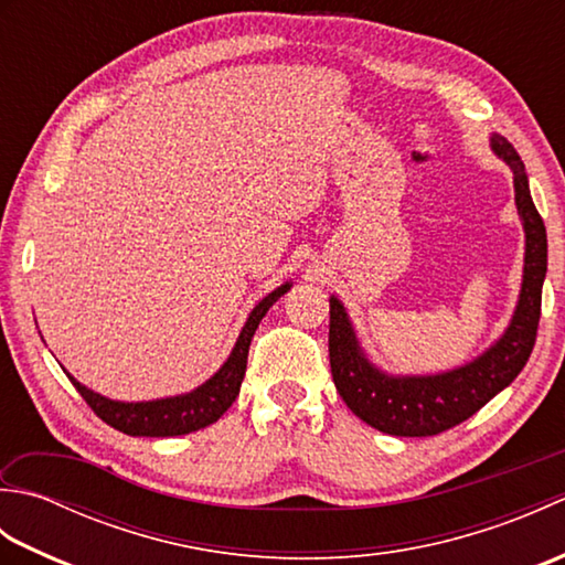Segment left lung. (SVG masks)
<instances>
[{"instance_id":"1","label":"left lung","mask_w":565,"mask_h":565,"mask_svg":"<svg viewBox=\"0 0 565 565\" xmlns=\"http://www.w3.org/2000/svg\"><path fill=\"white\" fill-rule=\"evenodd\" d=\"M490 148L514 174V203L524 227V274L518 308L502 338L473 362L429 376H391L366 359L338 296H330V369L347 407L393 437H431L456 427L508 388L530 359L546 276V227L539 215L524 162L508 138L490 136Z\"/></svg>"}]
</instances>
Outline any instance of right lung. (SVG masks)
<instances>
[{
	"label": "right lung",
	"mask_w": 565,
	"mask_h": 565,
	"mask_svg": "<svg viewBox=\"0 0 565 565\" xmlns=\"http://www.w3.org/2000/svg\"><path fill=\"white\" fill-rule=\"evenodd\" d=\"M291 289V284L286 281L279 289H274L269 296H264L262 301L252 308V313L245 322V328L239 330V338L233 347L227 362L215 371V374L201 383L199 388L182 395H172V398H158V401H146V403H121L104 398V395L89 391L82 386L77 379L72 381V386L79 391V395L87 405L92 407L97 417H102L106 425L114 429L124 431L130 437H179L189 435V431H196L213 425L227 407L233 405L239 393V383L245 379L247 369V352L249 342L255 338V330L267 316V310L279 301V298Z\"/></svg>",
	"instance_id": "add662e5"
}]
</instances>
